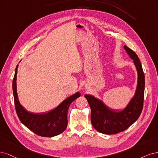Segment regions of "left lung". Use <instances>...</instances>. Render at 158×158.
<instances>
[{
  "instance_id": "obj_1",
  "label": "left lung",
  "mask_w": 158,
  "mask_h": 158,
  "mask_svg": "<svg viewBox=\"0 0 158 158\" xmlns=\"http://www.w3.org/2000/svg\"><path fill=\"white\" fill-rule=\"evenodd\" d=\"M124 48L133 60L138 72V84L134 97L125 109L116 112L104 105L102 102L93 96L86 94L91 109V123L94 128L101 133L114 135L124 131L138 119L143 109L144 98V74L138 56L127 46Z\"/></svg>"
}]
</instances>
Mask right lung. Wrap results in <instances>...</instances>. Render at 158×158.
Segmentation results:
<instances>
[{
    "label": "right lung",
    "instance_id": "add662e5",
    "mask_svg": "<svg viewBox=\"0 0 158 158\" xmlns=\"http://www.w3.org/2000/svg\"><path fill=\"white\" fill-rule=\"evenodd\" d=\"M17 65L12 82L14 104L16 114L22 123L29 129L39 136L52 137L61 134L68 125V111L71 103L80 96V93L69 96L63 101L56 108L44 114H35L25 110L19 104L16 90Z\"/></svg>",
    "mask_w": 158,
    "mask_h": 158
}]
</instances>
